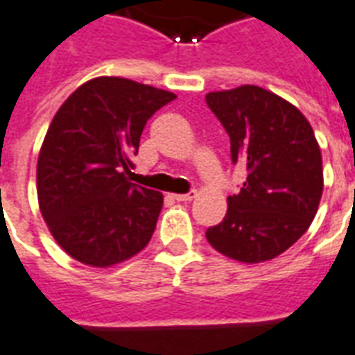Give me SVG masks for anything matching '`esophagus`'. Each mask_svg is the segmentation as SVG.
I'll list each match as a JSON object with an SVG mask.
<instances>
[{"label":"esophagus","instance_id":"34e87169","mask_svg":"<svg viewBox=\"0 0 355 355\" xmlns=\"http://www.w3.org/2000/svg\"><path fill=\"white\" fill-rule=\"evenodd\" d=\"M196 196H198V193H196V190H192V192H188V193H177V196H175V200L177 201H192Z\"/></svg>","mask_w":355,"mask_h":355}]
</instances>
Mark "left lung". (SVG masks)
<instances>
[{"label":"left lung","mask_w":355,"mask_h":355,"mask_svg":"<svg viewBox=\"0 0 355 355\" xmlns=\"http://www.w3.org/2000/svg\"><path fill=\"white\" fill-rule=\"evenodd\" d=\"M205 101L230 137L232 163L247 165V180L228 196L224 220L205 238L234 261H270L318 213L323 192L318 140L293 104L257 85L209 93Z\"/></svg>","instance_id":"obj_1"}]
</instances>
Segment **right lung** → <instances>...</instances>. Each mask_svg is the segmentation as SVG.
I'll use <instances>...</instances> for the list:
<instances>
[{
    "instance_id": "add662e5",
    "label": "right lung",
    "mask_w": 355,
    "mask_h": 355,
    "mask_svg": "<svg viewBox=\"0 0 355 355\" xmlns=\"http://www.w3.org/2000/svg\"><path fill=\"white\" fill-rule=\"evenodd\" d=\"M177 96L123 78H96L53 117L37 159V200L53 238L89 266H112L148 245L163 196L129 182L140 135Z\"/></svg>"
}]
</instances>
